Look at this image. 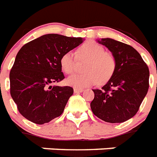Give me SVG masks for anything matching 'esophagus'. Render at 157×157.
<instances>
[{
  "label": "esophagus",
  "instance_id": "34e87169",
  "mask_svg": "<svg viewBox=\"0 0 157 157\" xmlns=\"http://www.w3.org/2000/svg\"><path fill=\"white\" fill-rule=\"evenodd\" d=\"M74 91H75V93H80V92H82V91H83V89H82V88H75V89H74Z\"/></svg>",
  "mask_w": 157,
  "mask_h": 157
}]
</instances>
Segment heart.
I'll list each match as a JSON object with an SVG mask.
<instances>
[{
  "label": "heart",
  "mask_w": 157,
  "mask_h": 157,
  "mask_svg": "<svg viewBox=\"0 0 157 157\" xmlns=\"http://www.w3.org/2000/svg\"><path fill=\"white\" fill-rule=\"evenodd\" d=\"M77 57L86 60L82 74H75L66 79L67 84L76 88H83L98 82L104 84L113 75L116 70V58L104 46L95 41H86L78 48L76 54L71 51L64 52L60 60L61 69L66 74H72L75 70Z\"/></svg>",
  "instance_id": "obj_1"
}]
</instances>
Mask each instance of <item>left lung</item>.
Returning a JSON list of instances; mask_svg holds the SVG:
<instances>
[{
    "instance_id": "1",
    "label": "left lung",
    "mask_w": 157,
    "mask_h": 157,
    "mask_svg": "<svg viewBox=\"0 0 157 157\" xmlns=\"http://www.w3.org/2000/svg\"><path fill=\"white\" fill-rule=\"evenodd\" d=\"M116 58V70L102 88L92 90L94 115L110 123H121L139 111L149 87V69L130 45L109 38L99 40Z\"/></svg>"
}]
</instances>
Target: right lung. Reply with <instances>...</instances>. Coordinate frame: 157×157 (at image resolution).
<instances>
[{
    "mask_svg": "<svg viewBox=\"0 0 157 157\" xmlns=\"http://www.w3.org/2000/svg\"><path fill=\"white\" fill-rule=\"evenodd\" d=\"M82 41L81 37L47 34L21 48L10 81L11 96L25 118L42 125L62 114L74 89L51 84L65 78L60 64L62 54Z\"/></svg>",
    "mask_w": 157,
    "mask_h": 157,
    "instance_id": "right-lung-1",
    "label": "right lung"
}]
</instances>
